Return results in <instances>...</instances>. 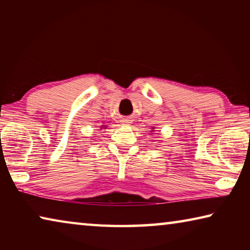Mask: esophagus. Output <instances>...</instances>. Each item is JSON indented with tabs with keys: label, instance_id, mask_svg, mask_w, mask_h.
<instances>
[{
	"label": "esophagus",
	"instance_id": "34e87169",
	"mask_svg": "<svg viewBox=\"0 0 250 250\" xmlns=\"http://www.w3.org/2000/svg\"><path fill=\"white\" fill-rule=\"evenodd\" d=\"M132 119L129 117H125V118H122L121 119V125H130L131 124H132Z\"/></svg>",
	"mask_w": 250,
	"mask_h": 250
}]
</instances>
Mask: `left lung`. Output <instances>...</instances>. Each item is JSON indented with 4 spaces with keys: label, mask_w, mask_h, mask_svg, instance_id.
<instances>
[{
    "label": "left lung",
    "mask_w": 250,
    "mask_h": 250,
    "mask_svg": "<svg viewBox=\"0 0 250 250\" xmlns=\"http://www.w3.org/2000/svg\"><path fill=\"white\" fill-rule=\"evenodd\" d=\"M151 129H153V130H152V131H151V132H153V131H154V126H152V128H151Z\"/></svg>",
    "instance_id": "obj_1"
}]
</instances>
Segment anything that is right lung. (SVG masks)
Here are the masks:
<instances>
[{
	"mask_svg": "<svg viewBox=\"0 0 250 250\" xmlns=\"http://www.w3.org/2000/svg\"><path fill=\"white\" fill-rule=\"evenodd\" d=\"M105 126H107V125H101V128H104V129H105Z\"/></svg>",
	"mask_w": 250,
	"mask_h": 250,
	"instance_id": "1",
	"label": "right lung"
}]
</instances>
